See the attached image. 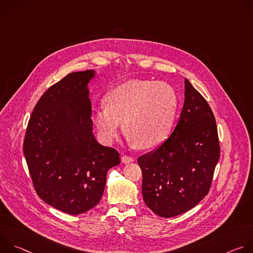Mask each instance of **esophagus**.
Segmentation results:
<instances>
[{"instance_id":"esophagus-1","label":"esophagus","mask_w":253,"mask_h":253,"mask_svg":"<svg viewBox=\"0 0 253 253\" xmlns=\"http://www.w3.org/2000/svg\"><path fill=\"white\" fill-rule=\"evenodd\" d=\"M121 160H122V162L123 163H130V162H133L135 159L133 158V157H131V156H128V155H123L122 156V158H121Z\"/></svg>"}]
</instances>
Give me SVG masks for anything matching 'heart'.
<instances>
[{
  "label": "heart",
  "instance_id": "b5f03b06",
  "mask_svg": "<svg viewBox=\"0 0 253 253\" xmlns=\"http://www.w3.org/2000/svg\"><path fill=\"white\" fill-rule=\"evenodd\" d=\"M106 107L95 110L93 121L108 143L118 137L121 123L125 134L140 148H151L169 134L177 96L165 82L128 81L107 95Z\"/></svg>",
  "mask_w": 253,
  "mask_h": 253
}]
</instances>
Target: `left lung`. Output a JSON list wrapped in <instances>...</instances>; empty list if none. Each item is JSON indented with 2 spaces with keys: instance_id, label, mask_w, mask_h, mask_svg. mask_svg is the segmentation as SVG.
I'll return each instance as SVG.
<instances>
[{
  "instance_id": "8db88e82",
  "label": "left lung",
  "mask_w": 253,
  "mask_h": 253,
  "mask_svg": "<svg viewBox=\"0 0 253 253\" xmlns=\"http://www.w3.org/2000/svg\"><path fill=\"white\" fill-rule=\"evenodd\" d=\"M185 100L179 121L154 151L138 158L142 194L161 217L182 214L209 192L220 147L210 106L185 79Z\"/></svg>"
}]
</instances>
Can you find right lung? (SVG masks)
<instances>
[{"mask_svg": "<svg viewBox=\"0 0 253 253\" xmlns=\"http://www.w3.org/2000/svg\"><path fill=\"white\" fill-rule=\"evenodd\" d=\"M94 75L74 72L51 86L34 108L23 144L36 192L72 215L99 203L108 170L120 163L119 152L92 132L88 83Z\"/></svg>", "mask_w": 253, "mask_h": 253, "instance_id": "1", "label": "right lung"}]
</instances>
